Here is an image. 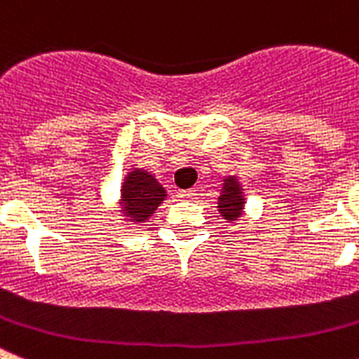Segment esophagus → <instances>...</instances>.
<instances>
[{
    "label": "esophagus",
    "mask_w": 359,
    "mask_h": 359,
    "mask_svg": "<svg viewBox=\"0 0 359 359\" xmlns=\"http://www.w3.org/2000/svg\"><path fill=\"white\" fill-rule=\"evenodd\" d=\"M177 198H182V199H194V198H196V190H194V189L180 190V192H177Z\"/></svg>",
    "instance_id": "34e87169"
}]
</instances>
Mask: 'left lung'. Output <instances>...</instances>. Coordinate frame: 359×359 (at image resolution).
I'll use <instances>...</instances> for the list:
<instances>
[{"label": "left lung", "mask_w": 359, "mask_h": 359, "mask_svg": "<svg viewBox=\"0 0 359 359\" xmlns=\"http://www.w3.org/2000/svg\"><path fill=\"white\" fill-rule=\"evenodd\" d=\"M243 205L244 199L241 196L239 185H237L233 177H230L224 183V194L219 198V212L223 214V217L226 221H237V217L241 215V210H243Z\"/></svg>", "instance_id": "obj_1"}]
</instances>
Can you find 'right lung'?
<instances>
[{
    "label": "right lung",
    "mask_w": 359,
    "mask_h": 359,
    "mask_svg": "<svg viewBox=\"0 0 359 359\" xmlns=\"http://www.w3.org/2000/svg\"><path fill=\"white\" fill-rule=\"evenodd\" d=\"M165 196V189L154 177L144 170H133L122 187L123 212L136 223H144L160 207Z\"/></svg>",
    "instance_id": "obj_1"
}]
</instances>
